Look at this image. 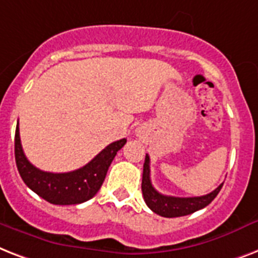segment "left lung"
Listing matches in <instances>:
<instances>
[{"label":"left lung","mask_w":258,"mask_h":258,"mask_svg":"<svg viewBox=\"0 0 258 258\" xmlns=\"http://www.w3.org/2000/svg\"><path fill=\"white\" fill-rule=\"evenodd\" d=\"M222 185H218L209 195L200 196V197H173V196H164L157 191L150 181V160L149 156H145L144 162V172H142V196L146 205L162 217H181L208 207L216 199L218 191L221 190Z\"/></svg>","instance_id":"8db88e82"}]
</instances>
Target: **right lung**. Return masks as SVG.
Listing matches in <instances>:
<instances>
[{"mask_svg": "<svg viewBox=\"0 0 258 258\" xmlns=\"http://www.w3.org/2000/svg\"><path fill=\"white\" fill-rule=\"evenodd\" d=\"M126 140L109 144L82 168L68 173L44 172L29 162L22 150L20 129L16 127L14 156L20 176L34 193L54 205H76L96 196L104 182L108 169Z\"/></svg>", "mask_w": 258, "mask_h": 258, "instance_id": "obj_1", "label": "right lung"}]
</instances>
